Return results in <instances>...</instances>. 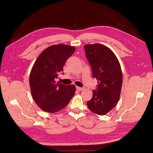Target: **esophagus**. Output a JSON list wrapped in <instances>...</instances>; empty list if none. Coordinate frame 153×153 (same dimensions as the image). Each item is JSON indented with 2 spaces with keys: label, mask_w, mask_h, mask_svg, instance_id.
<instances>
[{
  "label": "esophagus",
  "mask_w": 153,
  "mask_h": 153,
  "mask_svg": "<svg viewBox=\"0 0 153 153\" xmlns=\"http://www.w3.org/2000/svg\"><path fill=\"white\" fill-rule=\"evenodd\" d=\"M76 89L77 90H78L79 91H82V90H84V88H82V87H78V86H76Z\"/></svg>",
  "instance_id": "34e87169"
}]
</instances>
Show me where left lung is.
Returning <instances> with one entry per match:
<instances>
[{
	"mask_svg": "<svg viewBox=\"0 0 153 153\" xmlns=\"http://www.w3.org/2000/svg\"><path fill=\"white\" fill-rule=\"evenodd\" d=\"M86 57L92 68L93 78L98 80L97 90L87 106L93 113L104 115L117 105L121 94L123 73L114 53L101 44L85 45Z\"/></svg>",
	"mask_w": 153,
	"mask_h": 153,
	"instance_id": "obj_1",
	"label": "left lung"
}]
</instances>
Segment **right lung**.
<instances>
[{
    "label": "right lung",
    "mask_w": 153,
    "mask_h": 153,
    "mask_svg": "<svg viewBox=\"0 0 153 153\" xmlns=\"http://www.w3.org/2000/svg\"><path fill=\"white\" fill-rule=\"evenodd\" d=\"M75 51V47L66 45L50 46L40 53L32 68L29 76L31 94L37 105L45 112H58L75 95V85L56 82L66 60Z\"/></svg>",
    "instance_id": "1"
}]
</instances>
